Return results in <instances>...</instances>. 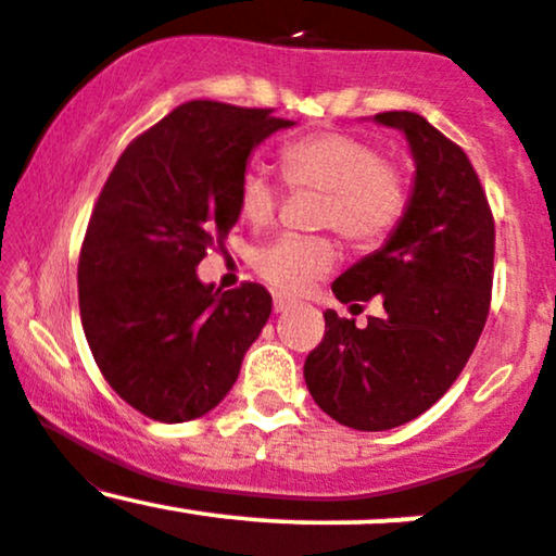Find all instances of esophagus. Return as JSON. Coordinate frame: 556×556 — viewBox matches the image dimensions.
<instances>
[{"instance_id": "esophagus-1", "label": "esophagus", "mask_w": 556, "mask_h": 556, "mask_svg": "<svg viewBox=\"0 0 556 556\" xmlns=\"http://www.w3.org/2000/svg\"><path fill=\"white\" fill-rule=\"evenodd\" d=\"M292 305H295V300L277 295V298H274V314H287V311H290Z\"/></svg>"}]
</instances>
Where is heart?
<instances>
[{
  "mask_svg": "<svg viewBox=\"0 0 556 556\" xmlns=\"http://www.w3.org/2000/svg\"><path fill=\"white\" fill-rule=\"evenodd\" d=\"M279 167L292 190L321 193L316 227L334 229L355 248H376L397 229L410 203L405 169L384 159L371 140L340 130L311 132L279 151ZM279 188L261 167H248L238 185V206L251 227L271 225ZM337 245L327 235L282 238L253 253V269L285 295H298L337 264Z\"/></svg>",
  "mask_w": 556,
  "mask_h": 556,
  "instance_id": "1",
  "label": "heart"
}]
</instances>
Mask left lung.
<instances>
[{
  "label": "left lung",
  "mask_w": 556,
  "mask_h": 556,
  "mask_svg": "<svg viewBox=\"0 0 556 556\" xmlns=\"http://www.w3.org/2000/svg\"><path fill=\"white\" fill-rule=\"evenodd\" d=\"M405 132L416 162L410 203L389 240L334 279L340 303L379 298L381 318L324 314L327 331L305 358L311 397L337 424L387 431L426 413L473 353L489 316L494 216L473 164L416 112H381Z\"/></svg>",
  "instance_id": "8db88e82"
}]
</instances>
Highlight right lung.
<instances>
[{"mask_svg": "<svg viewBox=\"0 0 556 556\" xmlns=\"http://www.w3.org/2000/svg\"><path fill=\"white\" fill-rule=\"evenodd\" d=\"M274 110L188 101L132 140L96 201L78 261L80 321L114 392L162 424L225 400L269 321L256 282L214 290L195 266L240 216L238 185Z\"/></svg>", "mask_w": 556, "mask_h": 556, "instance_id": "add662e5", "label": "right lung"}]
</instances>
